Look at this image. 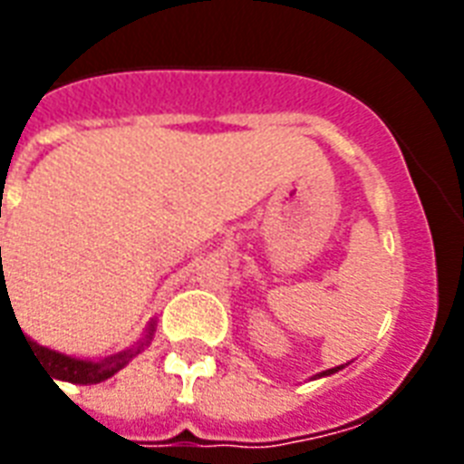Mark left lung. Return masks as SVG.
I'll return each instance as SVG.
<instances>
[{"label":"left lung","instance_id":"left-lung-1","mask_svg":"<svg viewBox=\"0 0 464 464\" xmlns=\"http://www.w3.org/2000/svg\"><path fill=\"white\" fill-rule=\"evenodd\" d=\"M334 371H339V366L337 368H330V371H324V373H320V375H330V373H334Z\"/></svg>","mask_w":464,"mask_h":464}]
</instances>
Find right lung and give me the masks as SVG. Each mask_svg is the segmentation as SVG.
Here are the masks:
<instances>
[{"mask_svg":"<svg viewBox=\"0 0 464 464\" xmlns=\"http://www.w3.org/2000/svg\"><path fill=\"white\" fill-rule=\"evenodd\" d=\"M4 289H6V282L2 279L0 296L4 294ZM18 330H21V327H18ZM21 334H24V332H21ZM151 334H154V324L149 327L147 342L151 339ZM24 339L28 342V346H31L33 356H35V359L47 368V375H53V378H57V381L79 382V385H91V382H101L105 381V378H111V375L118 373L120 368H125L127 361L132 359V356H137V353L141 352V346L147 344V342H141L137 349L115 353V356H108V359L103 361H82V359H72V356H64V353H57L53 352V349H45V346L35 344V342H31L25 334Z\"/></svg>","mask_w":464,"mask_h":464,"instance_id":"right-lung-1","label":"right lung"}]
</instances>
